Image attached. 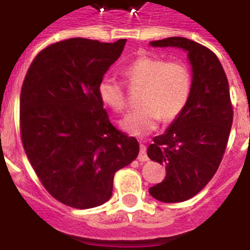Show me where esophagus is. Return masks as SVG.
Returning a JSON list of instances; mask_svg holds the SVG:
<instances>
[{"instance_id":"1","label":"esophagus","mask_w":250,"mask_h":250,"mask_svg":"<svg viewBox=\"0 0 250 250\" xmlns=\"http://www.w3.org/2000/svg\"><path fill=\"white\" fill-rule=\"evenodd\" d=\"M138 160L140 161V163H144V161L149 160V158H147L146 155V146H145L144 144H140V154H139L138 156Z\"/></svg>"}]
</instances>
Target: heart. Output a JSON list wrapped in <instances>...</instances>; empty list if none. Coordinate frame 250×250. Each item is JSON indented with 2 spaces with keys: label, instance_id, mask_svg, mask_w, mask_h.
Segmentation results:
<instances>
[{
  "label": "heart",
  "instance_id": "heart-1",
  "mask_svg": "<svg viewBox=\"0 0 250 250\" xmlns=\"http://www.w3.org/2000/svg\"><path fill=\"white\" fill-rule=\"evenodd\" d=\"M124 74L131 87H144L140 98L143 107L127 114L120 123L131 135H147L159 126L161 119L165 123L174 121L189 103L191 72L180 60L165 61L156 55H144L132 61ZM99 96L114 111L126 107L125 89L111 77L100 81Z\"/></svg>",
  "mask_w": 250,
  "mask_h": 250
}]
</instances>
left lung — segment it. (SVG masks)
<instances>
[{
  "instance_id": "1",
  "label": "left lung",
  "mask_w": 250,
  "mask_h": 250,
  "mask_svg": "<svg viewBox=\"0 0 250 250\" xmlns=\"http://www.w3.org/2000/svg\"><path fill=\"white\" fill-rule=\"evenodd\" d=\"M150 45L182 48L191 65L187 107L147 147V156L167 170L164 180L149 189L150 195L163 203L185 202L210 182L224 155L233 123L228 79L213 51L195 41L167 37Z\"/></svg>"
}]
</instances>
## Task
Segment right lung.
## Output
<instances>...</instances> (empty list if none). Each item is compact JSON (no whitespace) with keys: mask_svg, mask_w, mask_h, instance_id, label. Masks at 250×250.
Masks as SVG:
<instances>
[{"mask_svg":"<svg viewBox=\"0 0 250 250\" xmlns=\"http://www.w3.org/2000/svg\"><path fill=\"white\" fill-rule=\"evenodd\" d=\"M125 43L83 37L52 43L35 57L22 85L23 149L46 190L68 207L107 202L115 173L139 154L138 140L110 123L99 96Z\"/></svg>","mask_w":250,"mask_h":250,"instance_id":"add662e5","label":"right lung"}]
</instances>
